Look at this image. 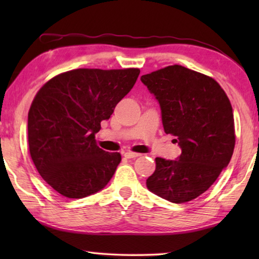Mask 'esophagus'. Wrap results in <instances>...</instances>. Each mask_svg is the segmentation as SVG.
<instances>
[{"label":"esophagus","mask_w":259,"mask_h":259,"mask_svg":"<svg viewBox=\"0 0 259 259\" xmlns=\"http://www.w3.org/2000/svg\"><path fill=\"white\" fill-rule=\"evenodd\" d=\"M124 156L126 157V159H136V157L140 156V154L139 153H134V152H125Z\"/></svg>","instance_id":"34e87169"}]
</instances>
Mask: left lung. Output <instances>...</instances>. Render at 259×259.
<instances>
[{
	"label": "left lung",
	"mask_w": 259,
	"mask_h": 259,
	"mask_svg": "<svg viewBox=\"0 0 259 259\" xmlns=\"http://www.w3.org/2000/svg\"><path fill=\"white\" fill-rule=\"evenodd\" d=\"M140 80L161 107L164 133L177 139L176 160L156 157L147 178L152 193L174 203L198 198L230 163L235 145L233 111L225 91L203 74L181 65L143 75Z\"/></svg>",
	"instance_id": "1"
}]
</instances>
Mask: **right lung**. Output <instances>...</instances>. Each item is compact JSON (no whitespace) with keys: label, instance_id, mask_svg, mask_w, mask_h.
<instances>
[{"label":"right lung","instance_id":"obj_1","mask_svg":"<svg viewBox=\"0 0 259 259\" xmlns=\"http://www.w3.org/2000/svg\"><path fill=\"white\" fill-rule=\"evenodd\" d=\"M138 68H78L51 78L28 112L30 157L59 194L81 199L107 185L120 153L99 148L95 135L137 81Z\"/></svg>","mask_w":259,"mask_h":259}]
</instances>
